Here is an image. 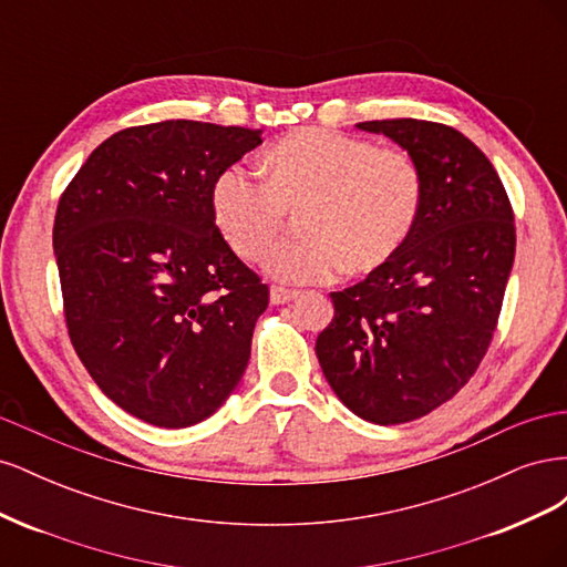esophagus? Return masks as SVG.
<instances>
[{
	"label": "esophagus",
	"mask_w": 567,
	"mask_h": 567,
	"mask_svg": "<svg viewBox=\"0 0 567 567\" xmlns=\"http://www.w3.org/2000/svg\"><path fill=\"white\" fill-rule=\"evenodd\" d=\"M300 293L298 290H290V288H284V286H271L269 288V300L274 305H286L290 300H296Z\"/></svg>",
	"instance_id": "esophagus-1"
}]
</instances>
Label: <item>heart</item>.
I'll return each mask as SVG.
<instances>
[{"label":"heart","instance_id":"heart-1","mask_svg":"<svg viewBox=\"0 0 567 567\" xmlns=\"http://www.w3.org/2000/svg\"><path fill=\"white\" fill-rule=\"evenodd\" d=\"M265 182L231 165L217 175L210 205L227 246L255 262L300 212L303 236L265 257L288 284H321L346 267L369 274L390 262L414 231L423 203L419 165L398 148L329 130L302 127L262 156Z\"/></svg>","mask_w":567,"mask_h":567}]
</instances>
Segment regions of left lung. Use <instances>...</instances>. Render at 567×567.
<instances>
[{
	"label": "left lung",
	"instance_id": "8db88e82",
	"mask_svg": "<svg viewBox=\"0 0 567 567\" xmlns=\"http://www.w3.org/2000/svg\"><path fill=\"white\" fill-rule=\"evenodd\" d=\"M421 169L414 231L390 262L331 293L317 338L326 381L359 419L394 425L431 414L471 381L502 312L516 257L506 188L468 136L427 120H371Z\"/></svg>",
	"mask_w": 567,
	"mask_h": 567
}]
</instances>
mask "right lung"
I'll return each instance as SVG.
<instances>
[{
  "label": "right lung",
  "mask_w": 567,
  "mask_h": 567,
  "mask_svg": "<svg viewBox=\"0 0 567 567\" xmlns=\"http://www.w3.org/2000/svg\"><path fill=\"white\" fill-rule=\"evenodd\" d=\"M262 130L196 120L96 146L54 219L65 323L109 400L158 427L213 416L248 367L267 284L221 238L210 192Z\"/></svg>",
  "instance_id": "obj_1"
}]
</instances>
